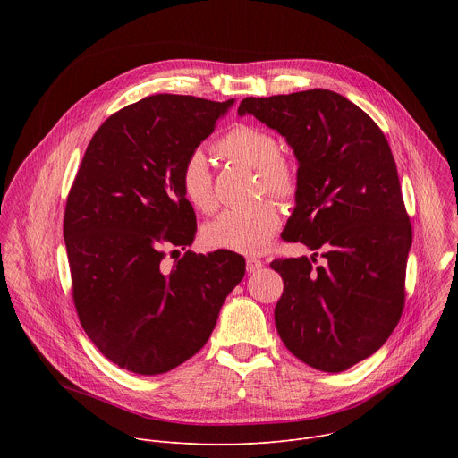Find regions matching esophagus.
Instances as JSON below:
<instances>
[{"label": "esophagus", "mask_w": 458, "mask_h": 458, "mask_svg": "<svg viewBox=\"0 0 458 458\" xmlns=\"http://www.w3.org/2000/svg\"><path fill=\"white\" fill-rule=\"evenodd\" d=\"M260 268H263V260L255 259V257H248V259H246V272H248V274H255V272H259Z\"/></svg>", "instance_id": "obj_1"}]
</instances>
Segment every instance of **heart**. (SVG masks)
I'll return each instance as SVG.
<instances>
[{
  "mask_svg": "<svg viewBox=\"0 0 458 458\" xmlns=\"http://www.w3.org/2000/svg\"><path fill=\"white\" fill-rule=\"evenodd\" d=\"M219 150L253 170H257V191L277 201H290L297 190V177L292 165L279 154L281 145L267 128L237 124L219 141ZM179 184L184 199L203 214L216 210L212 172L203 150H191L181 168ZM281 226V217L272 203L251 208L226 210L203 226V241L214 250L255 255L265 251Z\"/></svg>",
  "mask_w": 458,
  "mask_h": 458,
  "instance_id": "1",
  "label": "heart"
}]
</instances>
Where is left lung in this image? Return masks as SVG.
Returning a JSON list of instances; mask_svg holds the SVG:
<instances>
[{
	"mask_svg": "<svg viewBox=\"0 0 458 458\" xmlns=\"http://www.w3.org/2000/svg\"><path fill=\"white\" fill-rule=\"evenodd\" d=\"M237 112L277 130L299 161L283 239L315 253L270 265L284 283L277 332L304 364L344 371L387 341L404 310L411 223L394 154L375 121L332 90L246 98ZM318 250L325 265L313 269Z\"/></svg>",
	"mask_w": 458,
	"mask_h": 458,
	"instance_id": "8db88e82",
	"label": "left lung"
}]
</instances>
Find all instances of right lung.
<instances>
[{"label": "right lung", "instance_id": "obj_1", "mask_svg": "<svg viewBox=\"0 0 458 458\" xmlns=\"http://www.w3.org/2000/svg\"><path fill=\"white\" fill-rule=\"evenodd\" d=\"M232 105L148 96L112 114L87 147L63 237L83 330L123 369L159 375L193 357L244 277V259L226 250H188L161 268V244L184 250L198 230L179 168Z\"/></svg>", "mask_w": 458, "mask_h": 458}]
</instances>
